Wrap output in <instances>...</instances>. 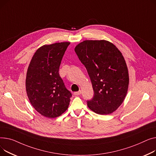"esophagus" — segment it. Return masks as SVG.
Segmentation results:
<instances>
[{
    "instance_id": "obj_1",
    "label": "esophagus",
    "mask_w": 156,
    "mask_h": 156,
    "mask_svg": "<svg viewBox=\"0 0 156 156\" xmlns=\"http://www.w3.org/2000/svg\"><path fill=\"white\" fill-rule=\"evenodd\" d=\"M80 94H81V90H79V91H77V92L74 93V94L75 96H79V95H80Z\"/></svg>"
}]
</instances>
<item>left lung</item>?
<instances>
[{
	"mask_svg": "<svg viewBox=\"0 0 156 156\" xmlns=\"http://www.w3.org/2000/svg\"><path fill=\"white\" fill-rule=\"evenodd\" d=\"M74 50L87 70L94 90L87 106L99 115L112 113L123 102L129 88V71L122 53L104 40H85Z\"/></svg>",
	"mask_w": 156,
	"mask_h": 156,
	"instance_id": "left-lung-1",
	"label": "left lung"
}]
</instances>
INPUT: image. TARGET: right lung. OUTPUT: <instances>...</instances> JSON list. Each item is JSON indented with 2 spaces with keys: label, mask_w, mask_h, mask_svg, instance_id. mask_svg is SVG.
<instances>
[{
  "label": "right lung",
  "mask_w": 156,
  "mask_h": 156,
  "mask_svg": "<svg viewBox=\"0 0 156 156\" xmlns=\"http://www.w3.org/2000/svg\"><path fill=\"white\" fill-rule=\"evenodd\" d=\"M70 42L44 44L36 51L27 68L26 89L33 108L55 118L65 112L72 94L59 75V67Z\"/></svg>",
  "instance_id": "obj_1"
}]
</instances>
